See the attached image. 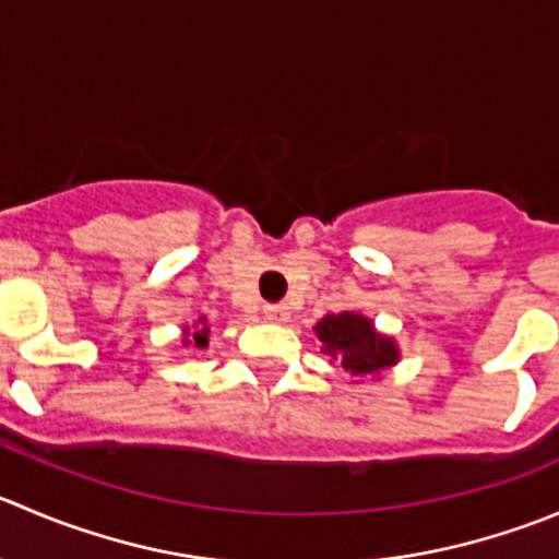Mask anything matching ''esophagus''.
Returning <instances> with one entry per match:
<instances>
[{
  "mask_svg": "<svg viewBox=\"0 0 559 559\" xmlns=\"http://www.w3.org/2000/svg\"><path fill=\"white\" fill-rule=\"evenodd\" d=\"M264 317H267L270 322H286V319H289V308H286L284 302H270V306H264Z\"/></svg>",
  "mask_w": 559,
  "mask_h": 559,
  "instance_id": "esophagus-1",
  "label": "esophagus"
}]
</instances>
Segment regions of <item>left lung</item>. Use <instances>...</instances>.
<instances>
[{"label":"left lung","mask_w":559,"mask_h":559,"mask_svg":"<svg viewBox=\"0 0 559 559\" xmlns=\"http://www.w3.org/2000/svg\"><path fill=\"white\" fill-rule=\"evenodd\" d=\"M317 335L324 352L352 377H379L399 360L395 341L377 333L371 319L360 313H328L322 322H317Z\"/></svg>","instance_id":"left-lung-1"}]
</instances>
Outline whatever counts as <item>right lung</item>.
<instances>
[{
	"label": "right lung",
	"mask_w": 559,
	"mask_h": 559,
	"mask_svg": "<svg viewBox=\"0 0 559 559\" xmlns=\"http://www.w3.org/2000/svg\"><path fill=\"white\" fill-rule=\"evenodd\" d=\"M199 324H202V328L197 330V333H193V344L197 346H207V341H210V328H207V319H199ZM188 333V330H186Z\"/></svg>",
	"instance_id": "right-lung-1"
}]
</instances>
